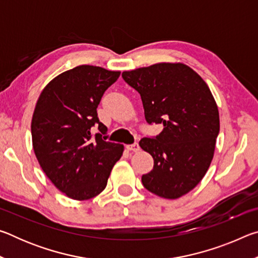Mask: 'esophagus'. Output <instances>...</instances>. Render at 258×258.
I'll list each match as a JSON object with an SVG mask.
<instances>
[{"label": "esophagus", "mask_w": 258, "mask_h": 258, "mask_svg": "<svg viewBox=\"0 0 258 258\" xmlns=\"http://www.w3.org/2000/svg\"><path fill=\"white\" fill-rule=\"evenodd\" d=\"M126 148H127V150H130V151H134V152H137V151H139L140 150V146H139V143H133V145H128V146H126Z\"/></svg>", "instance_id": "1"}]
</instances>
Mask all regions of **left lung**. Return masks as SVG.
I'll use <instances>...</instances> for the list:
<instances>
[{"mask_svg":"<svg viewBox=\"0 0 258 258\" xmlns=\"http://www.w3.org/2000/svg\"><path fill=\"white\" fill-rule=\"evenodd\" d=\"M121 77L141 95L147 123L164 125L157 137L139 142L154 158L142 184L161 198H180L203 180L214 156L220 116L211 90L180 62L156 63Z\"/></svg>","mask_w":258,"mask_h":258,"instance_id":"left-lung-1","label":"left lung"}]
</instances>
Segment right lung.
Returning <instances> with one entry per match:
<instances>
[{
    "label": "right lung",
    "mask_w": 258,
    "mask_h": 258,
    "mask_svg": "<svg viewBox=\"0 0 258 258\" xmlns=\"http://www.w3.org/2000/svg\"><path fill=\"white\" fill-rule=\"evenodd\" d=\"M120 72L83 64L53 78L37 100L32 119L35 156L61 192L75 200L98 196L123 155L124 146L104 141L98 118L103 93ZM98 127L94 136L92 128Z\"/></svg>",
    "instance_id": "1"
}]
</instances>
